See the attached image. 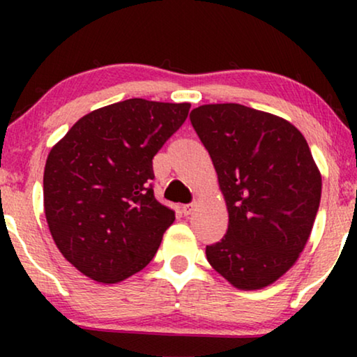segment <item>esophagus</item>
I'll use <instances>...</instances> for the list:
<instances>
[{
  "instance_id": "34e87169",
  "label": "esophagus",
  "mask_w": 357,
  "mask_h": 357,
  "mask_svg": "<svg viewBox=\"0 0 357 357\" xmlns=\"http://www.w3.org/2000/svg\"><path fill=\"white\" fill-rule=\"evenodd\" d=\"M193 209H195L193 204H183V206H182V213H183V216H190V214L193 213Z\"/></svg>"
}]
</instances>
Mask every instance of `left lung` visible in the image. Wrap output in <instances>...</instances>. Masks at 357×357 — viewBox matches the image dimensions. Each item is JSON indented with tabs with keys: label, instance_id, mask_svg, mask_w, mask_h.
Wrapping results in <instances>:
<instances>
[{
	"label": "left lung",
	"instance_id": "1",
	"mask_svg": "<svg viewBox=\"0 0 357 357\" xmlns=\"http://www.w3.org/2000/svg\"><path fill=\"white\" fill-rule=\"evenodd\" d=\"M190 120L211 155L229 213L226 236L206 245L209 265L237 289H263L291 270L309 241L320 170L301 131L281 116L208 104Z\"/></svg>",
	"mask_w": 357,
	"mask_h": 357
}]
</instances>
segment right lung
<instances>
[{
  "mask_svg": "<svg viewBox=\"0 0 357 357\" xmlns=\"http://www.w3.org/2000/svg\"><path fill=\"white\" fill-rule=\"evenodd\" d=\"M188 110V102H116L82 116L52 148L43 172L47 224L82 275L114 284L154 258L175 213L154 198L153 158Z\"/></svg>",
  "mask_w": 357,
  "mask_h": 357,
  "instance_id": "right-lung-1",
  "label": "right lung"
}]
</instances>
